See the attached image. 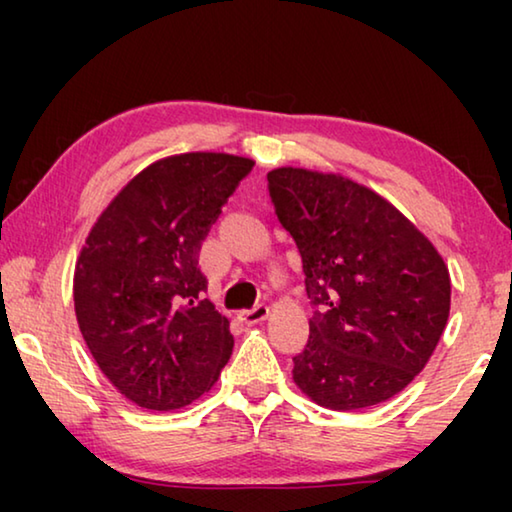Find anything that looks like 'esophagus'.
I'll return each instance as SVG.
<instances>
[{
  "label": "esophagus",
  "instance_id": "1",
  "mask_svg": "<svg viewBox=\"0 0 512 512\" xmlns=\"http://www.w3.org/2000/svg\"><path fill=\"white\" fill-rule=\"evenodd\" d=\"M268 316V307L264 302H259L253 309H246V311H239V320H244L246 325H255V323H262V320Z\"/></svg>",
  "mask_w": 512,
  "mask_h": 512
}]
</instances>
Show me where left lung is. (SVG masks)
Returning <instances> with one entry per match:
<instances>
[{"mask_svg":"<svg viewBox=\"0 0 512 512\" xmlns=\"http://www.w3.org/2000/svg\"><path fill=\"white\" fill-rule=\"evenodd\" d=\"M266 178L316 307L293 381L332 411L391 400L443 336L452 302L443 257L395 205L341 173L280 167Z\"/></svg>","mask_w":512,"mask_h":512,"instance_id":"obj_1","label":"left lung"}]
</instances>
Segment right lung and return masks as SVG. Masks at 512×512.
Returning a JSON list of instances; mask_svg holds the SVG:
<instances>
[{"mask_svg": "<svg viewBox=\"0 0 512 512\" xmlns=\"http://www.w3.org/2000/svg\"><path fill=\"white\" fill-rule=\"evenodd\" d=\"M253 160L180 153L149 164L92 225L74 268V309L94 361L149 411L192 404L232 354L230 320L198 296V253Z\"/></svg>", "mask_w": 512, "mask_h": 512, "instance_id": "add662e5", "label": "right lung"}]
</instances>
